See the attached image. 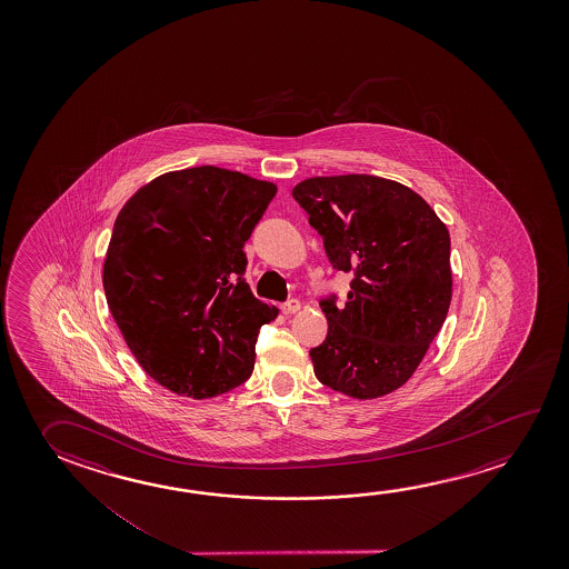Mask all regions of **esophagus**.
<instances>
[{
    "label": "esophagus",
    "instance_id": "esophagus-1",
    "mask_svg": "<svg viewBox=\"0 0 569 569\" xmlns=\"http://www.w3.org/2000/svg\"><path fill=\"white\" fill-rule=\"evenodd\" d=\"M299 308H301V303H299L298 299H289V301H286V303L281 306V311H283L286 316H293V313H298Z\"/></svg>",
    "mask_w": 569,
    "mask_h": 569
}]
</instances>
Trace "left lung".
I'll return each mask as SVG.
<instances>
[{
	"mask_svg": "<svg viewBox=\"0 0 569 569\" xmlns=\"http://www.w3.org/2000/svg\"><path fill=\"white\" fill-rule=\"evenodd\" d=\"M293 198L323 238L327 258L353 273L343 309L321 299L327 337L309 351L319 381L377 399L409 381L447 319L450 236L417 192L371 174L316 177Z\"/></svg>",
	"mask_w": 569,
	"mask_h": 569,
	"instance_id": "8db88e82",
	"label": "left lung"
}]
</instances>
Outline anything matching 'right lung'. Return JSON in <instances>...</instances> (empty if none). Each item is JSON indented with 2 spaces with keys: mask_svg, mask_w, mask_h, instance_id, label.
Returning a JSON list of instances; mask_svg holds the SVG:
<instances>
[{
  "mask_svg": "<svg viewBox=\"0 0 569 569\" xmlns=\"http://www.w3.org/2000/svg\"><path fill=\"white\" fill-rule=\"evenodd\" d=\"M278 187L226 168L167 172L114 220L107 303L140 367L190 399L232 391L253 371L260 327L278 309L243 280V243Z\"/></svg>",
  "mask_w": 569,
  "mask_h": 569,
  "instance_id": "right-lung-1",
  "label": "right lung"
}]
</instances>
